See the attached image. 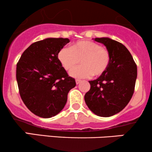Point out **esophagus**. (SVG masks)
<instances>
[{
	"label": "esophagus",
	"instance_id": "1",
	"mask_svg": "<svg viewBox=\"0 0 152 152\" xmlns=\"http://www.w3.org/2000/svg\"><path fill=\"white\" fill-rule=\"evenodd\" d=\"M81 82V80H79V79H76V84H78V83H80Z\"/></svg>",
	"mask_w": 152,
	"mask_h": 152
}]
</instances>
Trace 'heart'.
Instances as JSON below:
<instances>
[{"mask_svg": "<svg viewBox=\"0 0 152 152\" xmlns=\"http://www.w3.org/2000/svg\"><path fill=\"white\" fill-rule=\"evenodd\" d=\"M58 59L62 67L71 71L77 65H82L74 69L71 76L76 78H85L102 76L105 73L111 61V54L107 48L96 42L88 40L78 41L70 46L63 48L58 51Z\"/></svg>", "mask_w": 152, "mask_h": 152, "instance_id": "1", "label": "heart"}]
</instances>
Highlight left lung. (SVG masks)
I'll return each mask as SVG.
<instances>
[{
	"mask_svg": "<svg viewBox=\"0 0 152 152\" xmlns=\"http://www.w3.org/2000/svg\"><path fill=\"white\" fill-rule=\"evenodd\" d=\"M109 50L107 70L97 79L89 81L91 88L84 100L92 112L109 117L120 112L132 99L137 77V67L132 54L121 43L109 38H96Z\"/></svg>",
	"mask_w": 152,
	"mask_h": 152,
	"instance_id": "obj_1",
	"label": "left lung"
}]
</instances>
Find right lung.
<instances>
[{"mask_svg": "<svg viewBox=\"0 0 152 152\" xmlns=\"http://www.w3.org/2000/svg\"><path fill=\"white\" fill-rule=\"evenodd\" d=\"M69 38H48L31 45L19 59L16 79L26 107L36 116L50 118L65 106L67 96L76 86L58 59Z\"/></svg>", "mask_w": 152, "mask_h": 152, "instance_id": "1", "label": "right lung"}]
</instances>
